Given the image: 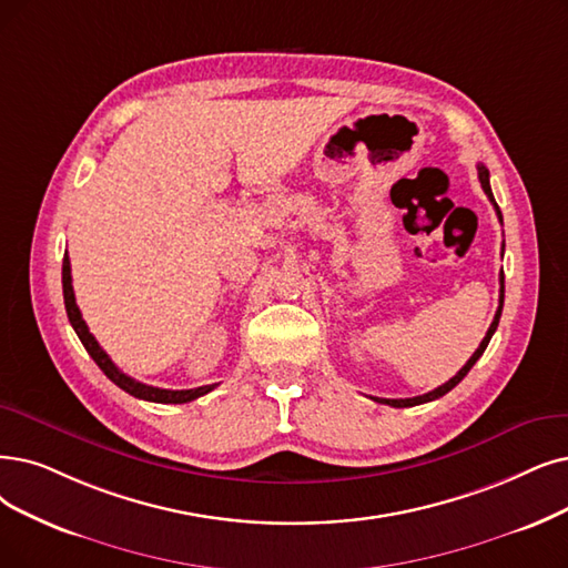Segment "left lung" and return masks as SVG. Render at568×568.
I'll return each mask as SVG.
<instances>
[{
    "instance_id": "obj_1",
    "label": "left lung",
    "mask_w": 568,
    "mask_h": 568,
    "mask_svg": "<svg viewBox=\"0 0 568 568\" xmlns=\"http://www.w3.org/2000/svg\"><path fill=\"white\" fill-rule=\"evenodd\" d=\"M478 176H480V184H483V191L487 193V197L491 200V205H494V210H496V214H498V221H504V216H501V210H498V205H496V200H494V195H491V186H489V170L480 163L478 165ZM504 248H506V244H504ZM504 272H501V296H498V310H496V314H494V322H491V326H489V331H487V335L483 337V343H480V347L473 352V356L466 361V366L452 377V379H447L445 384H440L438 389H434V392H428V394H424V396H415V398H375L377 403H387V405H392V407H413V405H422V403H428V400H436V398H440V396H445L447 392H452L457 387V384L468 375V371L475 366V361H478L483 354H485V349H487V345H489V339H491V335H494V331H496V326H498V320H501V310H504Z\"/></svg>"
}]
</instances>
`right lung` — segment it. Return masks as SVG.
Instances as JSON below:
<instances>
[{"mask_svg": "<svg viewBox=\"0 0 568 568\" xmlns=\"http://www.w3.org/2000/svg\"><path fill=\"white\" fill-rule=\"evenodd\" d=\"M62 293H64V307H67V316H70V324L74 326L79 339L83 343L85 352L93 356V361L100 366V371L116 384V387H121L123 392H128L130 396L134 398H142V400H151V403H189V400H195L200 396L210 394L216 384H205V387H197V389H181V392H174V389H158V387H149V384H142L138 379H132L130 375H125L123 371H119L116 363H113L109 358V354L100 347L98 339L93 337V333L88 331L83 316H81V310L77 305V298H74V286H72V267H70V256L64 254L62 258Z\"/></svg>", "mask_w": 568, "mask_h": 568, "instance_id": "add662e5", "label": "right lung"}]
</instances>
